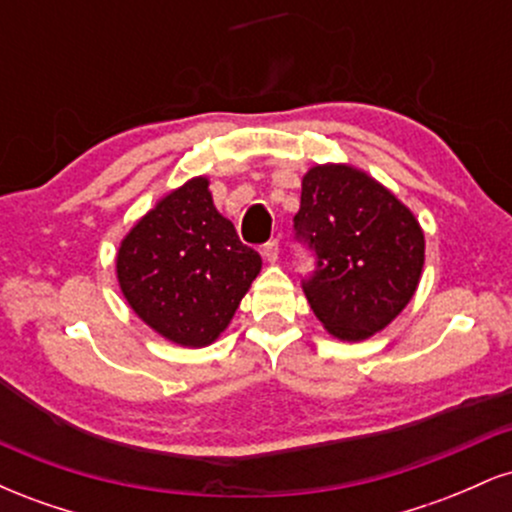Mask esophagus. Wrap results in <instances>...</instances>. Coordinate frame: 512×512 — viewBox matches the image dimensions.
<instances>
[{"mask_svg":"<svg viewBox=\"0 0 512 512\" xmlns=\"http://www.w3.org/2000/svg\"><path fill=\"white\" fill-rule=\"evenodd\" d=\"M262 255H264V260L272 262V264L279 260V240H269V243H264Z\"/></svg>","mask_w":512,"mask_h":512,"instance_id":"esophagus-1","label":"esophagus"}]
</instances>
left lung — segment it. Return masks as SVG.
Returning <instances> with one entry per match:
<instances>
[{
	"label": "left lung",
	"mask_w": 512,
	"mask_h": 512,
	"mask_svg": "<svg viewBox=\"0 0 512 512\" xmlns=\"http://www.w3.org/2000/svg\"><path fill=\"white\" fill-rule=\"evenodd\" d=\"M293 228L317 255L305 298L339 342H366L383 332L419 289L424 228L366 170L349 163L308 168Z\"/></svg>",
	"instance_id": "obj_1"
}]
</instances>
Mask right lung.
I'll return each mask as SVG.
<instances>
[{
	"label": "right lung",
	"instance_id": "1",
	"mask_svg": "<svg viewBox=\"0 0 512 512\" xmlns=\"http://www.w3.org/2000/svg\"><path fill=\"white\" fill-rule=\"evenodd\" d=\"M262 257L214 207L207 175L166 192L120 240L115 274L134 315L168 342L202 349L231 325Z\"/></svg>",
	"mask_w": 512,
	"mask_h": 512
}]
</instances>
